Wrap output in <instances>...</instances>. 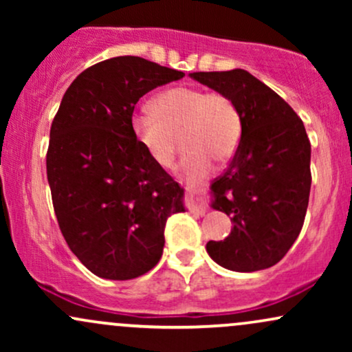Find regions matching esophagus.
Segmentation results:
<instances>
[{
  "label": "esophagus",
  "mask_w": 352,
  "mask_h": 352,
  "mask_svg": "<svg viewBox=\"0 0 352 352\" xmlns=\"http://www.w3.org/2000/svg\"><path fill=\"white\" fill-rule=\"evenodd\" d=\"M187 193H188L190 199L193 200V199H195V195H197V190L193 188V187H190V185H188V187H187ZM192 210H193V212H195V213H199V215H205V212H207V208H205L204 205H200V204H193V205H192Z\"/></svg>",
  "instance_id": "1"
}]
</instances>
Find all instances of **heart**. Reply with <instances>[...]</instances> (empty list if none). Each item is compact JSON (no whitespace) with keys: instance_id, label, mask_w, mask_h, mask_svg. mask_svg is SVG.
<instances>
[{"instance_id":"1","label":"heart","mask_w":352,"mask_h":352,"mask_svg":"<svg viewBox=\"0 0 352 352\" xmlns=\"http://www.w3.org/2000/svg\"><path fill=\"white\" fill-rule=\"evenodd\" d=\"M241 129L240 111L227 94L193 86L167 89L152 100V109L131 116L132 135L159 167H170L177 137L184 134L187 153L177 172L190 182L208 177L213 160L223 164L235 155Z\"/></svg>"}]
</instances>
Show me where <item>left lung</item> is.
<instances>
[{
	"label": "left lung",
	"instance_id": "1",
	"mask_svg": "<svg viewBox=\"0 0 352 352\" xmlns=\"http://www.w3.org/2000/svg\"><path fill=\"white\" fill-rule=\"evenodd\" d=\"M227 94L241 116V139L227 172L210 185V207L233 228L207 253L232 272L276 265L300 235L311 190V144L302 120L273 89L243 69L193 72Z\"/></svg>",
	"mask_w": 352,
	"mask_h": 352
}]
</instances>
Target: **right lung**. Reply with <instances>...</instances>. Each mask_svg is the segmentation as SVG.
I'll return each mask as SVG.
<instances>
[{
  "mask_svg": "<svg viewBox=\"0 0 352 352\" xmlns=\"http://www.w3.org/2000/svg\"><path fill=\"white\" fill-rule=\"evenodd\" d=\"M184 72L137 56L94 64L72 80L52 120L46 155L64 240L89 272L132 280L159 263L184 188L152 162L131 132L135 104Z\"/></svg>",
  "mask_w": 352,
  "mask_h": 352,
  "instance_id": "obj_1",
  "label": "right lung"
}]
</instances>
